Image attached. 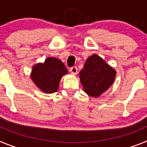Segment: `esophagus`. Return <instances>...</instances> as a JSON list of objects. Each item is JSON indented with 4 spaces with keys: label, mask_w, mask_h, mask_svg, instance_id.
Returning a JSON list of instances; mask_svg holds the SVG:
<instances>
[{
    "label": "esophagus",
    "mask_w": 147,
    "mask_h": 147,
    "mask_svg": "<svg viewBox=\"0 0 147 147\" xmlns=\"http://www.w3.org/2000/svg\"><path fill=\"white\" fill-rule=\"evenodd\" d=\"M70 72H72V74H74V75H76V74L78 73V69L76 66H73V67H72V68L70 69Z\"/></svg>",
    "instance_id": "1"
}]
</instances>
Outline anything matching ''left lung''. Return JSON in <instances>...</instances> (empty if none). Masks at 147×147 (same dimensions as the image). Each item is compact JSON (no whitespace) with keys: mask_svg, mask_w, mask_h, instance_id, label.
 <instances>
[{"mask_svg":"<svg viewBox=\"0 0 147 147\" xmlns=\"http://www.w3.org/2000/svg\"><path fill=\"white\" fill-rule=\"evenodd\" d=\"M116 71L98 55L86 60L84 68L79 72L84 91L89 96L98 98L114 83Z\"/></svg>","mask_w":147,"mask_h":147,"instance_id":"left-lung-1","label":"left lung"}]
</instances>
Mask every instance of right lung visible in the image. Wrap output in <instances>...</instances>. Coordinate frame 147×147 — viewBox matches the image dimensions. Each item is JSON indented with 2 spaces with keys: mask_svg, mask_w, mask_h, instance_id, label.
I'll return each instance as SVG.
<instances>
[{
  "mask_svg": "<svg viewBox=\"0 0 147 147\" xmlns=\"http://www.w3.org/2000/svg\"><path fill=\"white\" fill-rule=\"evenodd\" d=\"M67 73L68 70L61 60L50 57L32 66L30 78L43 92L51 94L58 91L61 79Z\"/></svg>",
  "mask_w": 147,
  "mask_h": 147,
  "instance_id": "1",
  "label": "right lung"
}]
</instances>
